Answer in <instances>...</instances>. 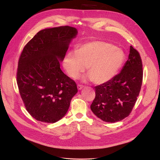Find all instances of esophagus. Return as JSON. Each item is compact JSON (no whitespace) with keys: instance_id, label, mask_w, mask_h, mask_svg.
<instances>
[{"instance_id":"1","label":"esophagus","mask_w":160,"mask_h":160,"mask_svg":"<svg viewBox=\"0 0 160 160\" xmlns=\"http://www.w3.org/2000/svg\"><path fill=\"white\" fill-rule=\"evenodd\" d=\"M83 85H77V88H78V90H82L83 88Z\"/></svg>"}]
</instances>
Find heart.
<instances>
[{
  "label": "heart",
  "instance_id": "1",
  "mask_svg": "<svg viewBox=\"0 0 160 160\" xmlns=\"http://www.w3.org/2000/svg\"><path fill=\"white\" fill-rule=\"evenodd\" d=\"M124 59L123 51L113 44L102 40H94L80 45L77 51L68 52L63 61L67 74L75 79L83 72L86 66L88 74L83 81L93 80L102 84L115 76Z\"/></svg>",
  "mask_w": 160,
  "mask_h": 160
}]
</instances>
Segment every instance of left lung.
Returning <instances> with one entry per match:
<instances>
[{
    "label": "left lung",
    "mask_w": 160,
    "mask_h": 160,
    "mask_svg": "<svg viewBox=\"0 0 160 160\" xmlns=\"http://www.w3.org/2000/svg\"><path fill=\"white\" fill-rule=\"evenodd\" d=\"M142 64L138 51L130 47L128 60L119 74L95 87L96 98L90 106L95 115L115 123L128 117L139 96L142 82Z\"/></svg>",
    "instance_id": "obj_1"
}]
</instances>
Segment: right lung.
Segmentation results:
<instances>
[{"mask_svg":"<svg viewBox=\"0 0 160 160\" xmlns=\"http://www.w3.org/2000/svg\"><path fill=\"white\" fill-rule=\"evenodd\" d=\"M78 34L65 26L38 32L25 45L19 61L17 83L27 111L38 121L62 118L77 93L75 82L61 70L60 62Z\"/></svg>","mask_w":160,"mask_h":160,"instance_id":"right-lung-1","label":"right lung"}]
</instances>
